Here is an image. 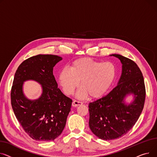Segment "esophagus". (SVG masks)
<instances>
[{
	"label": "esophagus",
	"instance_id": "1",
	"mask_svg": "<svg viewBox=\"0 0 157 157\" xmlns=\"http://www.w3.org/2000/svg\"><path fill=\"white\" fill-rule=\"evenodd\" d=\"M83 103L82 102H80V101H73V103H72V106H74V107H76V106H80V105H82Z\"/></svg>",
	"mask_w": 157,
	"mask_h": 157
}]
</instances>
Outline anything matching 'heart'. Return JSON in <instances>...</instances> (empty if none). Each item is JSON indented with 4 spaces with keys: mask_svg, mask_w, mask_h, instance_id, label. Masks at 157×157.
Instances as JSON below:
<instances>
[{
    "mask_svg": "<svg viewBox=\"0 0 157 157\" xmlns=\"http://www.w3.org/2000/svg\"><path fill=\"white\" fill-rule=\"evenodd\" d=\"M117 73L111 62L101 63L90 58L73 61L70 69L64 68L59 73V82L64 94L71 95L78 87L77 97L84 99L88 95L98 98L105 94L112 84Z\"/></svg>",
    "mask_w": 157,
    "mask_h": 157,
    "instance_id": "b5f03b06",
    "label": "heart"
}]
</instances>
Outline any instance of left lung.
Listing matches in <instances>:
<instances>
[{"instance_id": "left-lung-1", "label": "left lung", "mask_w": 157, "mask_h": 157, "mask_svg": "<svg viewBox=\"0 0 157 157\" xmlns=\"http://www.w3.org/2000/svg\"><path fill=\"white\" fill-rule=\"evenodd\" d=\"M122 64L117 86L109 93L89 104L91 131L99 139H117L130 131L144 107L146 90L142 72L132 60L120 54H112ZM132 94L134 100L126 104L124 98Z\"/></svg>"}]
</instances>
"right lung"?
I'll list each match as a JSON object with an SVG mask.
<instances>
[{
    "instance_id": "obj_1",
    "label": "right lung",
    "mask_w": 157,
    "mask_h": 157,
    "mask_svg": "<svg viewBox=\"0 0 157 157\" xmlns=\"http://www.w3.org/2000/svg\"><path fill=\"white\" fill-rule=\"evenodd\" d=\"M62 60L56 55L39 54L25 60L14 75L11 93L14 115L24 131L33 140L53 141L63 132L71 110L72 100L58 87L53 68ZM34 80L41 85L43 93L36 100L24 94V81Z\"/></svg>"
}]
</instances>
